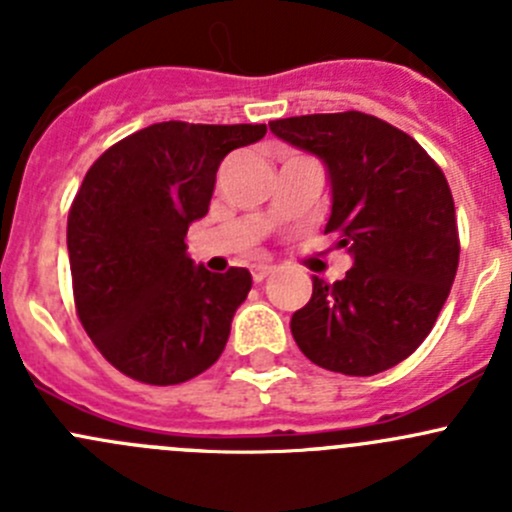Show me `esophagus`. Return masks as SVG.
I'll return each instance as SVG.
<instances>
[{"instance_id":"obj_1","label":"esophagus","mask_w":512,"mask_h":512,"mask_svg":"<svg viewBox=\"0 0 512 512\" xmlns=\"http://www.w3.org/2000/svg\"><path fill=\"white\" fill-rule=\"evenodd\" d=\"M272 270H275V267H272V265H255V270H252V280L262 282L267 275H270Z\"/></svg>"}]
</instances>
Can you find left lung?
Returning <instances> with one entry per match:
<instances>
[{
    "label": "left lung",
    "instance_id": "8db88e82",
    "mask_svg": "<svg viewBox=\"0 0 512 512\" xmlns=\"http://www.w3.org/2000/svg\"><path fill=\"white\" fill-rule=\"evenodd\" d=\"M270 131L327 163L324 232L354 257L344 280L314 277L312 299L289 322L294 342L337 374L391 369L421 347L456 280L461 240L446 175L409 133L369 113L280 118Z\"/></svg>",
    "mask_w": 512,
    "mask_h": 512
}]
</instances>
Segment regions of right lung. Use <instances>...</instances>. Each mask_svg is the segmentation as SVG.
Listing matches in <instances>:
<instances>
[{
    "instance_id": "add662e5",
    "label": "right lung",
    "mask_w": 512,
    "mask_h": 512,
    "mask_svg": "<svg viewBox=\"0 0 512 512\" xmlns=\"http://www.w3.org/2000/svg\"><path fill=\"white\" fill-rule=\"evenodd\" d=\"M265 123L163 121L101 153L69 208L74 304L81 327L121 374L173 386L223 354L252 277L215 275L185 255L230 151L260 141Z\"/></svg>"
}]
</instances>
